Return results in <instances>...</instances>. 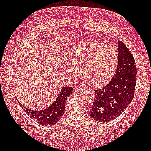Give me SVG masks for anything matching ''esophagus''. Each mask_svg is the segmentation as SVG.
<instances>
[{"label": "esophagus", "instance_id": "1", "mask_svg": "<svg viewBox=\"0 0 151 151\" xmlns=\"http://www.w3.org/2000/svg\"><path fill=\"white\" fill-rule=\"evenodd\" d=\"M73 91L75 92V93L82 92V91H84V89H83V88H81V87H80V86H76V87L74 88Z\"/></svg>", "mask_w": 151, "mask_h": 151}]
</instances>
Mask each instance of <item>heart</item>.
<instances>
[{
	"label": "heart",
	"mask_w": 151,
	"mask_h": 151,
	"mask_svg": "<svg viewBox=\"0 0 151 151\" xmlns=\"http://www.w3.org/2000/svg\"><path fill=\"white\" fill-rule=\"evenodd\" d=\"M66 72L72 78L82 75L89 84L101 86L113 76L118 63V55L114 47L95 41L78 44L71 50Z\"/></svg>",
	"instance_id": "1"
}]
</instances>
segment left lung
I'll return each instance as SVG.
<instances>
[{"label": "left lung", "instance_id": "8db88e82", "mask_svg": "<svg viewBox=\"0 0 151 151\" xmlns=\"http://www.w3.org/2000/svg\"><path fill=\"white\" fill-rule=\"evenodd\" d=\"M118 65L114 77L101 89H94L96 99L89 115L97 122L107 123L117 118L132 102L135 92L137 69L129 49L118 41Z\"/></svg>", "mask_w": 151, "mask_h": 151}]
</instances>
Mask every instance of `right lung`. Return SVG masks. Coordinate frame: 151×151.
<instances>
[{
  "label": "right lung",
  "mask_w": 151,
  "mask_h": 151,
  "mask_svg": "<svg viewBox=\"0 0 151 151\" xmlns=\"http://www.w3.org/2000/svg\"><path fill=\"white\" fill-rule=\"evenodd\" d=\"M72 87H63L58 97L49 107L43 110H33L21 105L22 108L32 119L37 123L47 126H52L58 123L65 110V104L67 97L72 93Z\"/></svg>",
  "instance_id": "right-lung-1"
}]
</instances>
